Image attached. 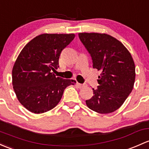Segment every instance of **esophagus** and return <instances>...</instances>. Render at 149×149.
I'll return each mask as SVG.
<instances>
[{"mask_svg": "<svg viewBox=\"0 0 149 149\" xmlns=\"http://www.w3.org/2000/svg\"><path fill=\"white\" fill-rule=\"evenodd\" d=\"M77 86L79 88H83L84 87H86V84H79V83H77Z\"/></svg>", "mask_w": 149, "mask_h": 149, "instance_id": "esophagus-1", "label": "esophagus"}]
</instances>
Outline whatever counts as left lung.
<instances>
[{"label": "left lung", "instance_id": "1", "mask_svg": "<svg viewBox=\"0 0 149 149\" xmlns=\"http://www.w3.org/2000/svg\"><path fill=\"white\" fill-rule=\"evenodd\" d=\"M81 41L91 54L93 67L101 71L93 95L86 100L93 111L110 113L123 105L134 88L136 72L134 59L123 43L111 36L80 33Z\"/></svg>", "mask_w": 149, "mask_h": 149}]
</instances>
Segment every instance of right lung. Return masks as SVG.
<instances>
[{
	"mask_svg": "<svg viewBox=\"0 0 149 149\" xmlns=\"http://www.w3.org/2000/svg\"><path fill=\"white\" fill-rule=\"evenodd\" d=\"M75 34L43 33L22 49L12 70V84L19 102L29 111L43 113L56 107L64 90L75 81L56 77L61 51Z\"/></svg>",
	"mask_w": 149,
	"mask_h": 149,
	"instance_id": "obj_1",
	"label": "right lung"
}]
</instances>
